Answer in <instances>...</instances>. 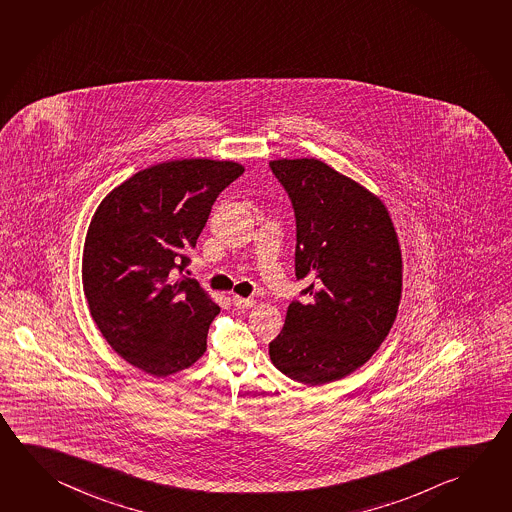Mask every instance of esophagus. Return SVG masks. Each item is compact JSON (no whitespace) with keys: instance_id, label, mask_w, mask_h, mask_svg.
<instances>
[{"instance_id":"1","label":"esophagus","mask_w":512,"mask_h":512,"mask_svg":"<svg viewBox=\"0 0 512 512\" xmlns=\"http://www.w3.org/2000/svg\"><path fill=\"white\" fill-rule=\"evenodd\" d=\"M232 304L237 307V309H250L255 304V300L253 298H241V296H234L232 298Z\"/></svg>"}]
</instances>
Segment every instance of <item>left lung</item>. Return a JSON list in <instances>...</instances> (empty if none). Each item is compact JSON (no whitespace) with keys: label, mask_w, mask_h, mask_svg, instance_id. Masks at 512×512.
<instances>
[{"label":"left lung","mask_w":512,"mask_h":512,"mask_svg":"<svg viewBox=\"0 0 512 512\" xmlns=\"http://www.w3.org/2000/svg\"><path fill=\"white\" fill-rule=\"evenodd\" d=\"M271 172L295 210V275L311 282L269 343L273 365L304 385L349 376L392 329L403 260L388 210L327 163L273 160Z\"/></svg>","instance_id":"obj_1"}]
</instances>
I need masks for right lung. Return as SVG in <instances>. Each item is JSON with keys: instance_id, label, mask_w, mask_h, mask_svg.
<instances>
[{"instance_id": "obj_1", "label": "right lung", "mask_w": 512, "mask_h": 512, "mask_svg": "<svg viewBox=\"0 0 512 512\" xmlns=\"http://www.w3.org/2000/svg\"><path fill=\"white\" fill-rule=\"evenodd\" d=\"M244 172L216 160H176L136 172L111 190L91 219L82 286L91 318L117 354L165 377L207 350L219 305L187 268L217 196Z\"/></svg>"}]
</instances>
